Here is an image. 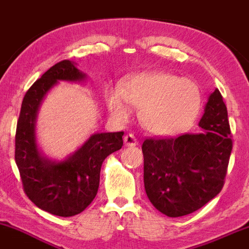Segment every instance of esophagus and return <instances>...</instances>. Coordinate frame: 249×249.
<instances>
[{
  "mask_svg": "<svg viewBox=\"0 0 249 249\" xmlns=\"http://www.w3.org/2000/svg\"><path fill=\"white\" fill-rule=\"evenodd\" d=\"M124 144L126 145V146H136V145L138 144V141H137V138L132 133H128L124 137Z\"/></svg>",
  "mask_w": 249,
  "mask_h": 249,
  "instance_id": "1",
  "label": "esophagus"
}]
</instances>
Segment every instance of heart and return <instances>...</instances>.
<instances>
[{
  "instance_id": "b5f03b06",
  "label": "heart",
  "mask_w": 249,
  "mask_h": 249,
  "mask_svg": "<svg viewBox=\"0 0 249 249\" xmlns=\"http://www.w3.org/2000/svg\"><path fill=\"white\" fill-rule=\"evenodd\" d=\"M141 110V121L154 134H172L185 127L198 113L201 95L198 85L187 78L166 72L139 73L128 78L121 92L107 96V107L113 117L125 121L128 107Z\"/></svg>"
}]
</instances>
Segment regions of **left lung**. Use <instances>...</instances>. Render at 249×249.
I'll return each mask as SVG.
<instances>
[{
	"instance_id": "8db88e82",
	"label": "left lung",
	"mask_w": 249,
	"mask_h": 249,
	"mask_svg": "<svg viewBox=\"0 0 249 249\" xmlns=\"http://www.w3.org/2000/svg\"><path fill=\"white\" fill-rule=\"evenodd\" d=\"M199 126L202 133L142 142L145 191L153 206L171 218L196 212L224 187L233 141L218 89L211 93Z\"/></svg>"
}]
</instances>
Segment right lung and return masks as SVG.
<instances>
[{
	"instance_id": "1",
	"label": "right lung",
	"mask_w": 249,
	"mask_h": 249,
	"mask_svg": "<svg viewBox=\"0 0 249 249\" xmlns=\"http://www.w3.org/2000/svg\"><path fill=\"white\" fill-rule=\"evenodd\" d=\"M85 75L69 59L58 62L31 85L22 102L15 136V161L24 193L37 207L58 216L79 214L95 199L103 161L123 146L124 132L95 133L63 161L39 154L35 138L37 110L58 81H82Z\"/></svg>"
}]
</instances>
